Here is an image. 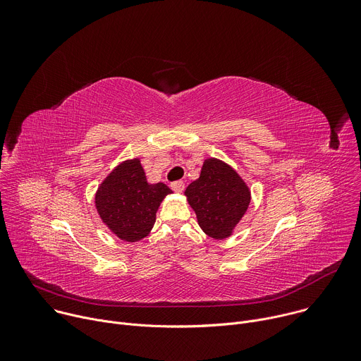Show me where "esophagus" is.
<instances>
[{
	"instance_id": "esophagus-1",
	"label": "esophagus",
	"mask_w": 361,
	"mask_h": 361,
	"mask_svg": "<svg viewBox=\"0 0 361 361\" xmlns=\"http://www.w3.org/2000/svg\"><path fill=\"white\" fill-rule=\"evenodd\" d=\"M171 190L176 191V192H183L184 191V181L178 180V181L171 183Z\"/></svg>"
}]
</instances>
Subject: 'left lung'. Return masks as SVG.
<instances>
[{"mask_svg":"<svg viewBox=\"0 0 361 361\" xmlns=\"http://www.w3.org/2000/svg\"><path fill=\"white\" fill-rule=\"evenodd\" d=\"M185 195L200 227L213 238L228 237L250 204L244 181L231 167L214 159L204 161L200 178L187 187Z\"/></svg>","mask_w":361,"mask_h":361,"instance_id":"left-lung-1","label":"left lung"}]
</instances>
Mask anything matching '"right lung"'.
Listing matches in <instances>:
<instances>
[{"label":"right lung","instance_id":"obj_1","mask_svg":"<svg viewBox=\"0 0 361 361\" xmlns=\"http://www.w3.org/2000/svg\"><path fill=\"white\" fill-rule=\"evenodd\" d=\"M171 190L148 184L138 160L118 166L102 183L95 195L99 217L121 240L138 241L156 223L160 201Z\"/></svg>","mask_w":361,"mask_h":361}]
</instances>
